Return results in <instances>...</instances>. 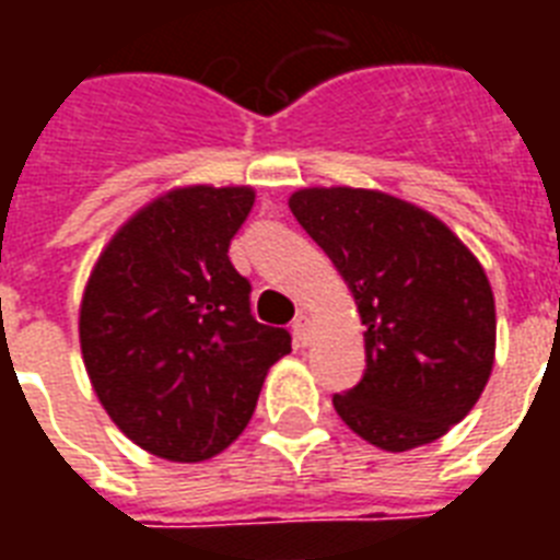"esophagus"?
Returning <instances> with one entry per match:
<instances>
[{"instance_id":"1","label":"esophagus","mask_w":560,"mask_h":560,"mask_svg":"<svg viewBox=\"0 0 560 560\" xmlns=\"http://www.w3.org/2000/svg\"><path fill=\"white\" fill-rule=\"evenodd\" d=\"M293 334H296V340L302 342V346H307V342H311V316L299 314L296 319H293Z\"/></svg>"}]
</instances>
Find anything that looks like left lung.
<instances>
[{"instance_id":"1","label":"left lung","mask_w":560,"mask_h":560,"mask_svg":"<svg viewBox=\"0 0 560 560\" xmlns=\"http://www.w3.org/2000/svg\"><path fill=\"white\" fill-rule=\"evenodd\" d=\"M288 202L366 325V374L334 395L337 416L389 453L442 439L494 369V290L479 258L444 220L377 188L311 186Z\"/></svg>"}]
</instances>
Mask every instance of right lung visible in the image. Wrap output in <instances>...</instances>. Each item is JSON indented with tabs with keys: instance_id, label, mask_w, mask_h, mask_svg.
Masks as SVG:
<instances>
[{
	"instance_id": "add662e5",
	"label": "right lung",
	"mask_w": 560,
	"mask_h": 560,
	"mask_svg": "<svg viewBox=\"0 0 560 560\" xmlns=\"http://www.w3.org/2000/svg\"><path fill=\"white\" fill-rule=\"evenodd\" d=\"M253 186L168 188L116 229L78 307L83 366L113 424L168 462H202L244 433L284 328L255 323L229 261Z\"/></svg>"
}]
</instances>
